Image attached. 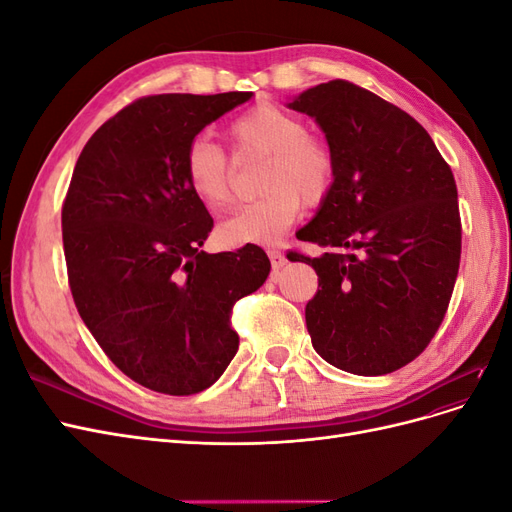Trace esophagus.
<instances>
[{"mask_svg":"<svg viewBox=\"0 0 512 512\" xmlns=\"http://www.w3.org/2000/svg\"><path fill=\"white\" fill-rule=\"evenodd\" d=\"M269 258H271V267H273V273H277L280 269L286 267V256L280 252V250H271L269 252Z\"/></svg>","mask_w":512,"mask_h":512,"instance_id":"esophagus-1","label":"esophagus"}]
</instances>
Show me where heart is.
Returning a JSON list of instances; mask_svg holds the SVG:
<instances>
[{
	"label": "heart",
	"instance_id": "b5f03b06",
	"mask_svg": "<svg viewBox=\"0 0 512 512\" xmlns=\"http://www.w3.org/2000/svg\"><path fill=\"white\" fill-rule=\"evenodd\" d=\"M230 138L241 156H267L260 192L265 196L237 207L220 224L232 243H275L297 222L303 205L318 207L335 188L337 160L333 149L309 136L307 123L286 108L262 102L230 123ZM185 177L192 192L209 209L230 198L232 168L220 145L198 134L185 151Z\"/></svg>",
	"mask_w": 512,
	"mask_h": 512
}]
</instances>
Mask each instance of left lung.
Returning a JSON list of instances; mask_svg holds the SVG:
<instances>
[{
  "label": "left lung",
  "mask_w": 512,
  "mask_h": 512,
  "mask_svg": "<svg viewBox=\"0 0 512 512\" xmlns=\"http://www.w3.org/2000/svg\"><path fill=\"white\" fill-rule=\"evenodd\" d=\"M288 108L316 119L337 160L331 196L297 232L327 252H292L318 275L305 307L312 346L348 374H391L427 348L455 288L453 170L421 123L354 83H320Z\"/></svg>",
  "instance_id": "obj_1"
}]
</instances>
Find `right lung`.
Masks as SVG:
<instances>
[{
  "label": "right lung",
  "instance_id": "obj_1",
  "mask_svg": "<svg viewBox=\"0 0 512 512\" xmlns=\"http://www.w3.org/2000/svg\"><path fill=\"white\" fill-rule=\"evenodd\" d=\"M250 98H141L102 123L76 160L61 209L72 297L108 359L145 389H209L239 348L232 305L271 271L252 243L203 252L213 220L185 177L192 138Z\"/></svg>",
  "mask_w": 512,
  "mask_h": 512
}]
</instances>
